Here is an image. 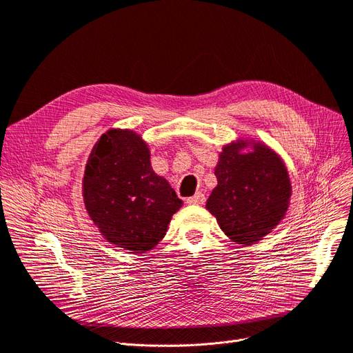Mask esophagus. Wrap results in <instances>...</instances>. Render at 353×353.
Listing matches in <instances>:
<instances>
[{
    "instance_id": "34e87169",
    "label": "esophagus",
    "mask_w": 353,
    "mask_h": 353,
    "mask_svg": "<svg viewBox=\"0 0 353 353\" xmlns=\"http://www.w3.org/2000/svg\"><path fill=\"white\" fill-rule=\"evenodd\" d=\"M186 202L189 205H202V203H205V194L202 192H198L196 194H193L192 198H188Z\"/></svg>"
}]
</instances>
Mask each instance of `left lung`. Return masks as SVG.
I'll return each mask as SVG.
<instances>
[{
    "instance_id": "left-lung-1",
    "label": "left lung",
    "mask_w": 353,
    "mask_h": 353,
    "mask_svg": "<svg viewBox=\"0 0 353 353\" xmlns=\"http://www.w3.org/2000/svg\"><path fill=\"white\" fill-rule=\"evenodd\" d=\"M215 176L206 210L231 241L254 244L281 224L292 186L282 157L268 143L249 137L225 143Z\"/></svg>"
}]
</instances>
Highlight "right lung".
<instances>
[{
	"mask_svg": "<svg viewBox=\"0 0 353 353\" xmlns=\"http://www.w3.org/2000/svg\"><path fill=\"white\" fill-rule=\"evenodd\" d=\"M83 201L100 236L135 254L152 250L183 206L168 181L152 170L147 141L121 128L106 130L91 150Z\"/></svg>",
	"mask_w": 353,
	"mask_h": 353,
	"instance_id": "obj_1",
	"label": "right lung"
}]
</instances>
